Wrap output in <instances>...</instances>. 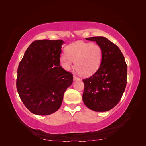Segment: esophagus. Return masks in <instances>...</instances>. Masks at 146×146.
<instances>
[{"mask_svg": "<svg viewBox=\"0 0 146 146\" xmlns=\"http://www.w3.org/2000/svg\"><path fill=\"white\" fill-rule=\"evenodd\" d=\"M73 79L75 80H80V78L77 77V76H76V75H74V76H73Z\"/></svg>", "mask_w": 146, "mask_h": 146, "instance_id": "obj_1", "label": "esophagus"}]
</instances>
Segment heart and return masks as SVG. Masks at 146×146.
Segmentation results:
<instances>
[{"instance_id":"1","label":"heart","mask_w":146,"mask_h":146,"mask_svg":"<svg viewBox=\"0 0 146 146\" xmlns=\"http://www.w3.org/2000/svg\"><path fill=\"white\" fill-rule=\"evenodd\" d=\"M103 58V50L96 43L78 41L69 46L67 53L60 56V63L66 70H70L75 62V69L82 76H90L98 70Z\"/></svg>"}]
</instances>
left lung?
Instances as JSON below:
<instances>
[{"label":"left lung","mask_w":146,"mask_h":146,"mask_svg":"<svg viewBox=\"0 0 146 146\" xmlns=\"http://www.w3.org/2000/svg\"><path fill=\"white\" fill-rule=\"evenodd\" d=\"M96 42L103 50L99 69L83 80L82 100L87 108L94 111H108L119 101L127 85V66L120 49L103 36L86 38Z\"/></svg>","instance_id":"1"}]
</instances>
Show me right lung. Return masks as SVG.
<instances>
[{
    "mask_svg": "<svg viewBox=\"0 0 146 146\" xmlns=\"http://www.w3.org/2000/svg\"><path fill=\"white\" fill-rule=\"evenodd\" d=\"M62 40H37L25 51L17 68L16 88L28 110L38 115H50L62 105L73 74L60 65Z\"/></svg>",
    "mask_w": 146,
    "mask_h": 146,
    "instance_id": "right-lung-1",
    "label": "right lung"
}]
</instances>
